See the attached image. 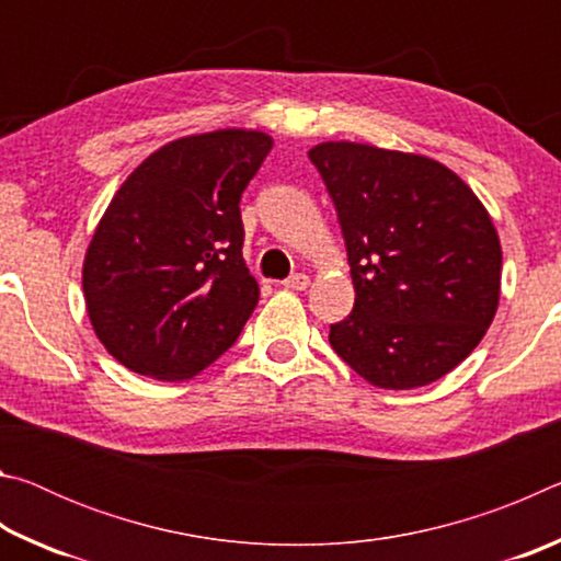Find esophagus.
I'll return each instance as SVG.
<instances>
[{
    "label": "esophagus",
    "mask_w": 561,
    "mask_h": 561,
    "mask_svg": "<svg viewBox=\"0 0 561 561\" xmlns=\"http://www.w3.org/2000/svg\"><path fill=\"white\" fill-rule=\"evenodd\" d=\"M284 284V289H291V291H304V289H307L309 287V277H307V274H291V277L289 279H284L282 282Z\"/></svg>",
    "instance_id": "34e87169"
}]
</instances>
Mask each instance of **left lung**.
I'll use <instances>...</instances> for the list:
<instances>
[{
    "label": "left lung",
    "instance_id": "8db88e82",
    "mask_svg": "<svg viewBox=\"0 0 561 561\" xmlns=\"http://www.w3.org/2000/svg\"><path fill=\"white\" fill-rule=\"evenodd\" d=\"M309 160L336 205L356 289L331 348L388 391L438 381L495 319L502 250L488 210L425 156L329 140Z\"/></svg>",
    "mask_w": 561,
    "mask_h": 561
}]
</instances>
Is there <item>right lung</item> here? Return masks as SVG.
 <instances>
[{"instance_id": "obj_1", "label": "right lung", "mask_w": 561, "mask_h": 561, "mask_svg": "<svg viewBox=\"0 0 561 561\" xmlns=\"http://www.w3.org/2000/svg\"><path fill=\"white\" fill-rule=\"evenodd\" d=\"M272 150L260 130L178 138L113 195L83 260L91 327L140 376L185 381L222 356L257 307L240 197Z\"/></svg>"}]
</instances>
